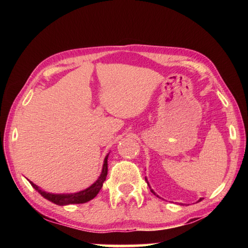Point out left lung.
<instances>
[{"label": "left lung", "mask_w": 248, "mask_h": 248, "mask_svg": "<svg viewBox=\"0 0 248 248\" xmlns=\"http://www.w3.org/2000/svg\"><path fill=\"white\" fill-rule=\"evenodd\" d=\"M151 191H152V192H153V194H154V195H155V192H154V191H153V190H151ZM157 197H158V196H157ZM200 200H201V199H200Z\"/></svg>", "instance_id": "obj_1"}]
</instances>
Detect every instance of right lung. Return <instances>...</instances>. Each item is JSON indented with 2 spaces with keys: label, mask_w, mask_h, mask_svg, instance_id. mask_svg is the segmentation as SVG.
Wrapping results in <instances>:
<instances>
[{
  "label": "right lung",
  "mask_w": 248,
  "mask_h": 248,
  "mask_svg": "<svg viewBox=\"0 0 248 248\" xmlns=\"http://www.w3.org/2000/svg\"><path fill=\"white\" fill-rule=\"evenodd\" d=\"M108 155L105 157L104 165H103V170L102 174H100L99 178L96 180V183L92 185L91 187L87 188V189L77 192V194H65V195H54V194H49V192H46L44 190H40L38 186L35 185L31 182V186L35 188V189L39 192V194L44 197V198L48 199L51 202L59 204V205H65V204H72V203H84L87 202L94 198V197L98 194L99 190L102 189L103 183L106 180L107 177V171H108V163H107Z\"/></svg>",
  "instance_id": "obj_1"
}]
</instances>
